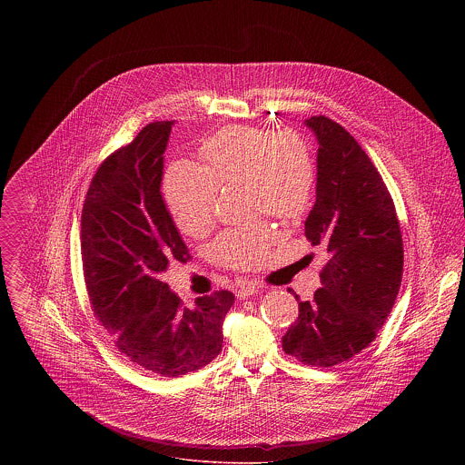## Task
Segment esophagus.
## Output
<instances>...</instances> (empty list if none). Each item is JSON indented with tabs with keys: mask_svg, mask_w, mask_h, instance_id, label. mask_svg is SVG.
<instances>
[{
	"mask_svg": "<svg viewBox=\"0 0 465 465\" xmlns=\"http://www.w3.org/2000/svg\"><path fill=\"white\" fill-rule=\"evenodd\" d=\"M260 292V286L256 284V282H252V281H245L243 284H240L238 286V290H236V297L238 299H249L251 295H254V293H258Z\"/></svg>",
	"mask_w": 465,
	"mask_h": 465,
	"instance_id": "obj_1",
	"label": "esophagus"
}]
</instances>
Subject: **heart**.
Masks as SVG:
<instances>
[{
  "mask_svg": "<svg viewBox=\"0 0 465 465\" xmlns=\"http://www.w3.org/2000/svg\"><path fill=\"white\" fill-rule=\"evenodd\" d=\"M200 155L205 168L177 161L164 175V197L177 229L186 236L209 229L220 186L245 184L256 213L265 211L284 222L301 218L310 207L315 161L302 134L232 125L209 137ZM272 240L266 223L229 231L216 242L214 256L225 265L251 268L262 263Z\"/></svg>",
  "mask_w": 465,
  "mask_h": 465,
  "instance_id": "1",
  "label": "heart"
}]
</instances>
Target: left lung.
<instances>
[{
    "mask_svg": "<svg viewBox=\"0 0 465 465\" xmlns=\"http://www.w3.org/2000/svg\"><path fill=\"white\" fill-rule=\"evenodd\" d=\"M304 125L319 144L317 199L304 236L330 260L313 301H299L282 349L302 363L332 367L363 351L391 315L402 277V238L391 193L358 141L326 116Z\"/></svg>",
    "mask_w": 465,
    "mask_h": 465,
    "instance_id": "left-lung-1",
    "label": "left lung"
}]
</instances>
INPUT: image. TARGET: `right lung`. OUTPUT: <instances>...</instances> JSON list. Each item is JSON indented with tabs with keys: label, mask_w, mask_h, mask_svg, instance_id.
<instances>
[{
	"label": "right lung",
	"mask_w": 465,
	"mask_h": 465,
	"mask_svg": "<svg viewBox=\"0 0 465 465\" xmlns=\"http://www.w3.org/2000/svg\"><path fill=\"white\" fill-rule=\"evenodd\" d=\"M175 122H155L96 172L82 209V262L91 304L118 349L141 369L177 378L222 351L227 290L181 304L163 282L188 262L184 240L161 193L164 152Z\"/></svg>",
	"instance_id": "1"
}]
</instances>
